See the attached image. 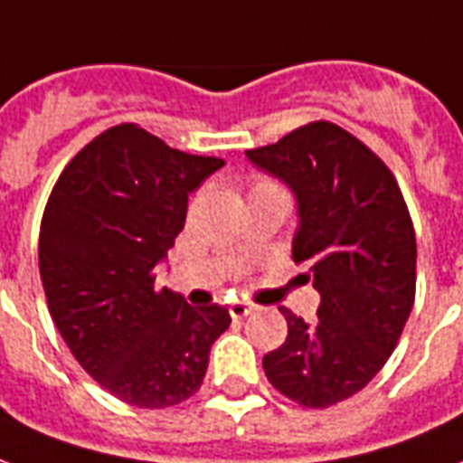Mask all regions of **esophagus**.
<instances>
[{"instance_id":"1","label":"esophagus","mask_w":463,"mask_h":463,"mask_svg":"<svg viewBox=\"0 0 463 463\" xmlns=\"http://www.w3.org/2000/svg\"><path fill=\"white\" fill-rule=\"evenodd\" d=\"M252 310H257L255 303H247V301H235V303H231V316L235 317V320H240V317L250 316Z\"/></svg>"}]
</instances>
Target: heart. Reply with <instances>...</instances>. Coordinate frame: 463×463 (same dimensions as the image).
<instances>
[{"mask_svg":"<svg viewBox=\"0 0 463 463\" xmlns=\"http://www.w3.org/2000/svg\"><path fill=\"white\" fill-rule=\"evenodd\" d=\"M269 186H274V184H271V182H264V179H260V182H255V184H252L250 194L260 192V189H269Z\"/></svg>","mask_w":463,"mask_h":463,"instance_id":"1","label":"heart"}]
</instances>
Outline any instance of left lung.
I'll return each instance as SVG.
<instances>
[{"mask_svg":"<svg viewBox=\"0 0 463 463\" xmlns=\"http://www.w3.org/2000/svg\"><path fill=\"white\" fill-rule=\"evenodd\" d=\"M247 160L279 176L298 203L291 255L308 264L320 308L287 317V342L264 354L279 393L306 408L354 396L396 349L415 303V231L393 172L330 121L291 130Z\"/></svg>","mask_w":463,"mask_h":463,"instance_id":"obj_1","label":"left lung"}]
</instances>
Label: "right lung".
<instances>
[{
    "mask_svg": "<svg viewBox=\"0 0 463 463\" xmlns=\"http://www.w3.org/2000/svg\"><path fill=\"white\" fill-rule=\"evenodd\" d=\"M121 123L70 160L45 203L38 267L52 323L91 379L137 408H169L203 383L211 345L231 326L155 291L157 264L186 221L189 194L223 167Z\"/></svg>",
    "mask_w": 463,
    "mask_h": 463,
    "instance_id": "right-lung-1",
    "label": "right lung"
}]
</instances>
